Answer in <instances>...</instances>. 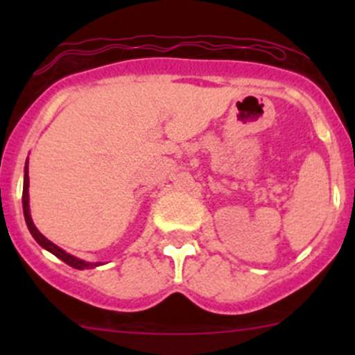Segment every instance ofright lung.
Wrapping results in <instances>:
<instances>
[{"label": "right lung", "instance_id": "1", "mask_svg": "<svg viewBox=\"0 0 355 355\" xmlns=\"http://www.w3.org/2000/svg\"><path fill=\"white\" fill-rule=\"evenodd\" d=\"M22 206H24V216H25V223H27L28 230H31L32 237L37 241V244L41 247H44L46 250H49V252L55 254L56 257H60V259L63 261V263H67L68 266L71 268H77V270H89V268H94L98 266V263H85V261L82 259H77V257L70 256V254H67L65 250L60 249L58 245H55L53 242H49L48 239L44 237V235L41 234V232L35 228L34 221H32L31 218V209H28V168L25 166V177H24V192H22Z\"/></svg>", "mask_w": 355, "mask_h": 355}]
</instances>
